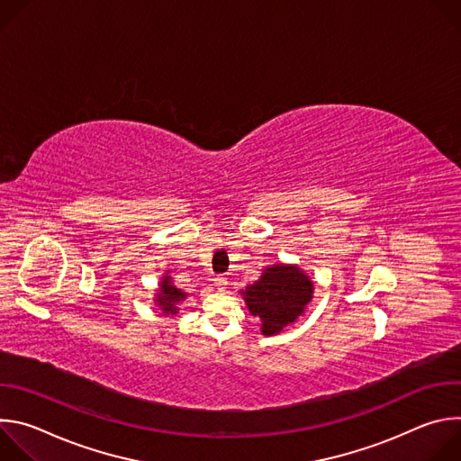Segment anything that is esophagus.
I'll return each mask as SVG.
<instances>
[{"instance_id": "esophagus-1", "label": "esophagus", "mask_w": 461, "mask_h": 461, "mask_svg": "<svg viewBox=\"0 0 461 461\" xmlns=\"http://www.w3.org/2000/svg\"><path fill=\"white\" fill-rule=\"evenodd\" d=\"M215 286H217V290H226L228 288V279L226 277H215Z\"/></svg>"}]
</instances>
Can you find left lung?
Instances as JSON below:
<instances>
[{
    "label": "left lung",
    "instance_id": "obj_1",
    "mask_svg": "<svg viewBox=\"0 0 461 461\" xmlns=\"http://www.w3.org/2000/svg\"><path fill=\"white\" fill-rule=\"evenodd\" d=\"M242 295L251 315L262 322V336H276L304 313L313 297V283L299 267L274 265Z\"/></svg>",
    "mask_w": 461,
    "mask_h": 461
}]
</instances>
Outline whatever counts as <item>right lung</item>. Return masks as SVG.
<instances>
[{"label":"right lung","mask_w":461,"mask_h":461,"mask_svg":"<svg viewBox=\"0 0 461 461\" xmlns=\"http://www.w3.org/2000/svg\"><path fill=\"white\" fill-rule=\"evenodd\" d=\"M185 292L178 290L176 286H173L171 283V277L169 276H164L162 281H160V288H158V294H157V304L160 306V310L164 313H178V303L185 299Z\"/></svg>","instance_id":"right-lung-1"}]
</instances>
